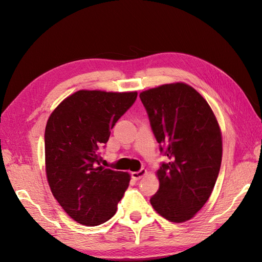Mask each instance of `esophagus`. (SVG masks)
<instances>
[{
	"label": "esophagus",
	"mask_w": 262,
	"mask_h": 262,
	"mask_svg": "<svg viewBox=\"0 0 262 262\" xmlns=\"http://www.w3.org/2000/svg\"><path fill=\"white\" fill-rule=\"evenodd\" d=\"M147 173V171L145 170V169H141V170H138V171H136V172H132V177L134 178L135 180H140V179H142V178L145 176Z\"/></svg>",
	"instance_id": "1"
}]
</instances>
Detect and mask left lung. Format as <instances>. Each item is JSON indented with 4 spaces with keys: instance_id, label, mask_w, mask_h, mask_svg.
<instances>
[{
    "instance_id": "left-lung-1",
    "label": "left lung",
    "mask_w": 262,
    "mask_h": 262,
    "mask_svg": "<svg viewBox=\"0 0 262 262\" xmlns=\"http://www.w3.org/2000/svg\"><path fill=\"white\" fill-rule=\"evenodd\" d=\"M160 152L168 157L158 170L160 188L153 208L176 223L190 220L207 202L222 162L219 122L207 101L185 83L140 94Z\"/></svg>"
}]
</instances>
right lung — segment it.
Masks as SVG:
<instances>
[{
	"instance_id": "right-lung-1",
	"label": "right lung",
	"mask_w": 262,
	"mask_h": 262,
	"mask_svg": "<svg viewBox=\"0 0 262 262\" xmlns=\"http://www.w3.org/2000/svg\"><path fill=\"white\" fill-rule=\"evenodd\" d=\"M137 92L81 90L66 98L45 129L46 173L54 197L77 223L107 222L129 185L126 172L100 166L110 129L136 101Z\"/></svg>"
}]
</instances>
